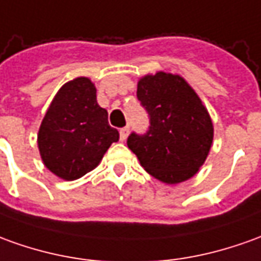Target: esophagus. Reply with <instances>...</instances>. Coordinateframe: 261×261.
Here are the masks:
<instances>
[{"label":"esophagus","mask_w":261,"mask_h":261,"mask_svg":"<svg viewBox=\"0 0 261 261\" xmlns=\"http://www.w3.org/2000/svg\"><path fill=\"white\" fill-rule=\"evenodd\" d=\"M120 135V141H126L127 135H129V127H122L119 130Z\"/></svg>","instance_id":"1"}]
</instances>
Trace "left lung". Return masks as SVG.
Instances as JSON below:
<instances>
[{"mask_svg": "<svg viewBox=\"0 0 261 261\" xmlns=\"http://www.w3.org/2000/svg\"><path fill=\"white\" fill-rule=\"evenodd\" d=\"M136 95L150 126L146 134L129 135L127 148L161 182L176 185L193 177L213 142V123L197 93L182 76L156 72L139 79Z\"/></svg>", "mask_w": 261, "mask_h": 261, "instance_id": "obj_1", "label": "left lung"}]
</instances>
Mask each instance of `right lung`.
I'll use <instances>...</instances> for the list:
<instances>
[{
  "mask_svg": "<svg viewBox=\"0 0 261 261\" xmlns=\"http://www.w3.org/2000/svg\"><path fill=\"white\" fill-rule=\"evenodd\" d=\"M119 132L109 126L107 109L96 102L91 79L79 76L59 89L38 132L42 162L65 180L79 179L95 169Z\"/></svg>",
  "mask_w": 261,
  "mask_h": 261,
  "instance_id": "obj_1",
  "label": "right lung"
}]
</instances>
